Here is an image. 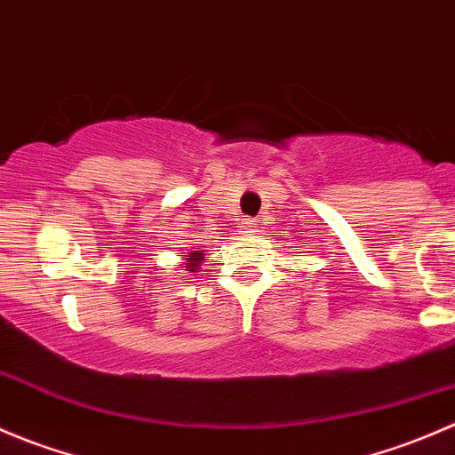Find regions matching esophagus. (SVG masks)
<instances>
[{
	"label": "esophagus",
	"mask_w": 455,
	"mask_h": 455,
	"mask_svg": "<svg viewBox=\"0 0 455 455\" xmlns=\"http://www.w3.org/2000/svg\"><path fill=\"white\" fill-rule=\"evenodd\" d=\"M253 220H244L242 222V233H246V235H251V233H255V227H253Z\"/></svg>",
	"instance_id": "esophagus-1"
}]
</instances>
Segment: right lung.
<instances>
[{
  "instance_id": "obj_1",
  "label": "right lung",
  "mask_w": 455,
  "mask_h": 455,
  "mask_svg": "<svg viewBox=\"0 0 455 455\" xmlns=\"http://www.w3.org/2000/svg\"><path fill=\"white\" fill-rule=\"evenodd\" d=\"M202 251H191L189 255H187V264H185V268L189 270V273H200V268H202Z\"/></svg>"
}]
</instances>
